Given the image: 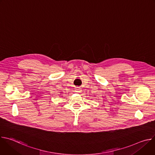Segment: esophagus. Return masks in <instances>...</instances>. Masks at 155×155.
<instances>
[{
	"mask_svg": "<svg viewBox=\"0 0 155 155\" xmlns=\"http://www.w3.org/2000/svg\"><path fill=\"white\" fill-rule=\"evenodd\" d=\"M75 91L78 93H80L81 92V89H80V88H78V87H77L75 89Z\"/></svg>",
	"mask_w": 155,
	"mask_h": 155,
	"instance_id": "34e87169",
	"label": "esophagus"
}]
</instances>
